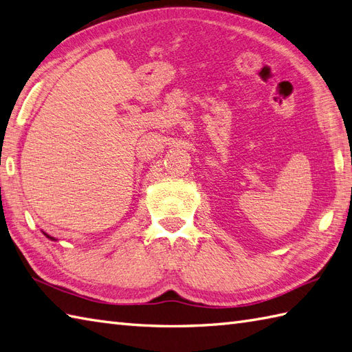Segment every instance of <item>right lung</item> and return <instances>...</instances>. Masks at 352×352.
Here are the masks:
<instances>
[{"label": "right lung", "instance_id": "right-lung-1", "mask_svg": "<svg viewBox=\"0 0 352 352\" xmlns=\"http://www.w3.org/2000/svg\"><path fill=\"white\" fill-rule=\"evenodd\" d=\"M45 235H46V233H45ZM46 236H48V235H46ZM48 238H50V239H52V241H54V238H51V236H48Z\"/></svg>", "mask_w": 352, "mask_h": 352}]
</instances>
